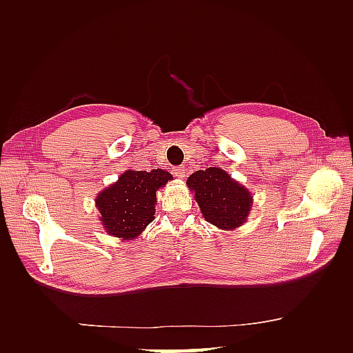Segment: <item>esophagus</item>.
<instances>
[{
  "mask_svg": "<svg viewBox=\"0 0 353 353\" xmlns=\"http://www.w3.org/2000/svg\"><path fill=\"white\" fill-rule=\"evenodd\" d=\"M172 171H174V174H176L179 179H183V177H185L186 170H185V167H182V165H179V167H174V168H172Z\"/></svg>",
  "mask_w": 353,
  "mask_h": 353,
  "instance_id": "34e87169",
  "label": "esophagus"
}]
</instances>
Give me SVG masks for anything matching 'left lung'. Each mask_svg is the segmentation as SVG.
Wrapping results in <instances>:
<instances>
[{
    "mask_svg": "<svg viewBox=\"0 0 353 353\" xmlns=\"http://www.w3.org/2000/svg\"><path fill=\"white\" fill-rule=\"evenodd\" d=\"M186 185L196 192L201 214L214 226L228 230L245 221L252 208L250 192L226 171L214 167L196 171Z\"/></svg>",
    "mask_w": 353,
    "mask_h": 353,
    "instance_id": "obj_1",
    "label": "left lung"
}]
</instances>
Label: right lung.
I'll use <instances>...</instances> for the list:
<instances>
[{"mask_svg": "<svg viewBox=\"0 0 353 353\" xmlns=\"http://www.w3.org/2000/svg\"><path fill=\"white\" fill-rule=\"evenodd\" d=\"M171 174L163 170L125 171L118 182L97 197L103 226L110 235L130 239L138 236L154 219L156 191Z\"/></svg>", "mask_w": 353, "mask_h": 353, "instance_id": "1", "label": "right lung"}]
</instances>
